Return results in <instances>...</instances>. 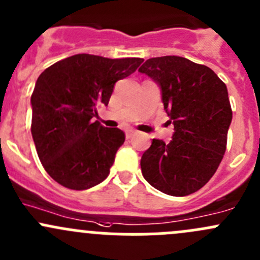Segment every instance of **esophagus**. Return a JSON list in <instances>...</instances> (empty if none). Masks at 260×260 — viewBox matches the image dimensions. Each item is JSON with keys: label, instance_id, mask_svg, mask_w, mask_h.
Wrapping results in <instances>:
<instances>
[{"label": "esophagus", "instance_id": "esophagus-1", "mask_svg": "<svg viewBox=\"0 0 260 260\" xmlns=\"http://www.w3.org/2000/svg\"><path fill=\"white\" fill-rule=\"evenodd\" d=\"M136 135H137L136 131H127V132H125V138H127V140H131V138L135 137Z\"/></svg>", "mask_w": 260, "mask_h": 260}]
</instances>
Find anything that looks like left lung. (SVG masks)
Instances as JSON below:
<instances>
[{
  "label": "left lung",
  "mask_w": 260,
  "mask_h": 260,
  "mask_svg": "<svg viewBox=\"0 0 260 260\" xmlns=\"http://www.w3.org/2000/svg\"><path fill=\"white\" fill-rule=\"evenodd\" d=\"M138 72L159 84L175 127L171 142L153 140L143 153V177L167 195L196 192L214 176L226 151L233 118L226 85L210 68L181 56L152 57Z\"/></svg>",
  "instance_id": "1"
}]
</instances>
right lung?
I'll return each mask as SVG.
<instances>
[{"instance_id":"obj_1","label":"right lung","mask_w":260,"mask_h":260,"mask_svg":"<svg viewBox=\"0 0 260 260\" xmlns=\"http://www.w3.org/2000/svg\"><path fill=\"white\" fill-rule=\"evenodd\" d=\"M142 61L77 54L41 73L31 95V135L52 180L70 190H86L107 179L125 135L93 118L99 107L108 106L114 84Z\"/></svg>"}]
</instances>
